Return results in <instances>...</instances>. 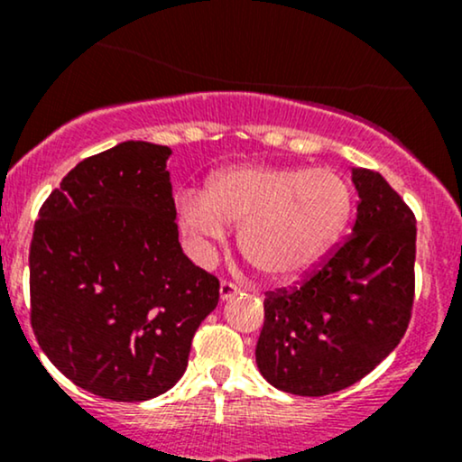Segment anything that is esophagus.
Wrapping results in <instances>:
<instances>
[{
  "mask_svg": "<svg viewBox=\"0 0 462 462\" xmlns=\"http://www.w3.org/2000/svg\"><path fill=\"white\" fill-rule=\"evenodd\" d=\"M238 293V286L235 282H227V280H224L219 286V298L221 301H227L230 298H235V295Z\"/></svg>",
  "mask_w": 462,
  "mask_h": 462,
  "instance_id": "34e87169",
  "label": "esophagus"
}]
</instances>
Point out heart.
Listing matches in <instances>:
<instances>
[{
  "label": "heart",
  "mask_w": 462,
  "mask_h": 462,
  "mask_svg": "<svg viewBox=\"0 0 462 462\" xmlns=\"http://www.w3.org/2000/svg\"><path fill=\"white\" fill-rule=\"evenodd\" d=\"M352 190L332 169L236 164L210 180L206 193L180 198L189 232L221 238L238 227V249L269 280H293L315 267L346 230Z\"/></svg>",
  "instance_id": "obj_1"
}]
</instances>
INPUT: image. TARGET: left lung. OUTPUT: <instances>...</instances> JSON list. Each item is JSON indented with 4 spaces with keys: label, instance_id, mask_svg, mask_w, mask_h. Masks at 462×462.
<instances>
[{
    "label": "left lung",
    "instance_id": "left-lung-1",
    "mask_svg": "<svg viewBox=\"0 0 462 462\" xmlns=\"http://www.w3.org/2000/svg\"><path fill=\"white\" fill-rule=\"evenodd\" d=\"M352 236L298 289L264 298L256 365L284 393L347 389L393 352L411 321L415 215L378 171L352 169Z\"/></svg>",
    "mask_w": 462,
    "mask_h": 462
}]
</instances>
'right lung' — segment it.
<instances>
[{"mask_svg": "<svg viewBox=\"0 0 462 462\" xmlns=\"http://www.w3.org/2000/svg\"><path fill=\"white\" fill-rule=\"evenodd\" d=\"M169 156L125 141L78 162L34 224L36 341L73 384L113 402L171 389L219 301V280L178 241Z\"/></svg>", "mask_w": 462, "mask_h": 462, "instance_id": "1", "label": "right lung"}]
</instances>
